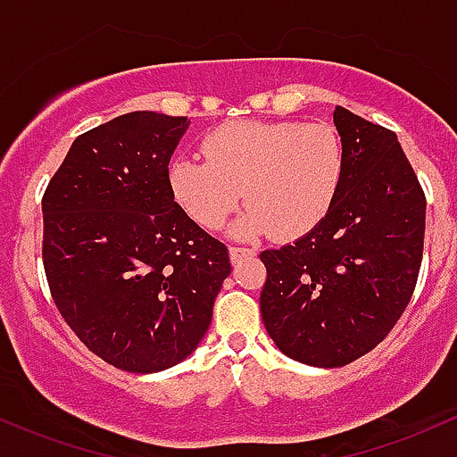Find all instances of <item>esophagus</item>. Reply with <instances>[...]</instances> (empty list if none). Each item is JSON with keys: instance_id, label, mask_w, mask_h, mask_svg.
Here are the masks:
<instances>
[{"instance_id": "34e87169", "label": "esophagus", "mask_w": 457, "mask_h": 457, "mask_svg": "<svg viewBox=\"0 0 457 457\" xmlns=\"http://www.w3.org/2000/svg\"><path fill=\"white\" fill-rule=\"evenodd\" d=\"M252 255H255V252L249 247H237V245H232V247H229V260H232V264L243 262L245 258H252Z\"/></svg>"}]
</instances>
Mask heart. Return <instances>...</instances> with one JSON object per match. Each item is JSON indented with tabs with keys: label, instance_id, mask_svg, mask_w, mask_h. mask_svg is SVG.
Masks as SVG:
<instances>
[{
	"label": "heart",
	"instance_id": "heart-1",
	"mask_svg": "<svg viewBox=\"0 0 457 457\" xmlns=\"http://www.w3.org/2000/svg\"><path fill=\"white\" fill-rule=\"evenodd\" d=\"M205 160L178 155L167 169L173 199L202 228L238 208L240 238L273 232L297 240L323 223L345 179V145L329 123L232 121L202 140Z\"/></svg>",
	"mask_w": 457,
	"mask_h": 457
}]
</instances>
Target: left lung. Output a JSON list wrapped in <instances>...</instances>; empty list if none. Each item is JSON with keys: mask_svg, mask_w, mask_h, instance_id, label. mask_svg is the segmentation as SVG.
Returning a JSON list of instances; mask_svg holds the SVG:
<instances>
[{"mask_svg": "<svg viewBox=\"0 0 457 457\" xmlns=\"http://www.w3.org/2000/svg\"><path fill=\"white\" fill-rule=\"evenodd\" d=\"M345 179L319 228L267 249L260 295L279 351L310 367H345L378 347L408 308L425 238V193L393 129L334 110Z\"/></svg>", "mask_w": 457, "mask_h": 457, "instance_id": "left-lung-1", "label": "left lung"}]
</instances>
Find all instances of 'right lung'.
I'll return each mask as SVG.
<instances>
[{
    "instance_id": "obj_1",
    "label": "right lung",
    "mask_w": 457,
    "mask_h": 457,
    "mask_svg": "<svg viewBox=\"0 0 457 457\" xmlns=\"http://www.w3.org/2000/svg\"><path fill=\"white\" fill-rule=\"evenodd\" d=\"M187 117L121 114L73 140L43 195V267L58 312L128 373L182 362L232 264L173 199L169 160Z\"/></svg>"
}]
</instances>
